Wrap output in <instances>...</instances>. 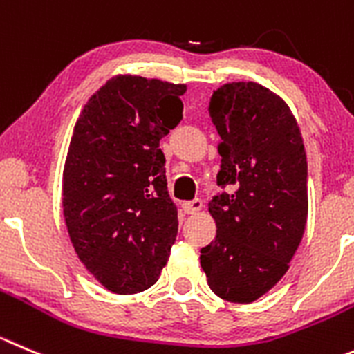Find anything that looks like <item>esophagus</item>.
<instances>
[{
    "label": "esophagus",
    "instance_id": "34e87169",
    "mask_svg": "<svg viewBox=\"0 0 354 354\" xmlns=\"http://www.w3.org/2000/svg\"><path fill=\"white\" fill-rule=\"evenodd\" d=\"M181 207H183V211L187 214H196V213H199L201 207H203V201H199V199L188 201V203L181 204Z\"/></svg>",
    "mask_w": 354,
    "mask_h": 354
}]
</instances>
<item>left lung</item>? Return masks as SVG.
Segmentation results:
<instances>
[{
	"mask_svg": "<svg viewBox=\"0 0 354 354\" xmlns=\"http://www.w3.org/2000/svg\"><path fill=\"white\" fill-rule=\"evenodd\" d=\"M207 110L222 138L216 180L230 192L207 204L216 236L201 250V267L220 299L250 304L285 276L302 241L306 148L288 104L255 82L222 85Z\"/></svg>",
	"mask_w": 354,
	"mask_h": 354,
	"instance_id": "1",
	"label": "left lung"
}]
</instances>
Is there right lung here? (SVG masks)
I'll return each instance as SVG.
<instances>
[{
	"label": "right lung",
	"mask_w": 354,
	"mask_h": 354,
	"mask_svg": "<svg viewBox=\"0 0 354 354\" xmlns=\"http://www.w3.org/2000/svg\"><path fill=\"white\" fill-rule=\"evenodd\" d=\"M185 84L117 75L78 117L62 171V213L85 269L120 295L150 288L178 234L158 148L180 124Z\"/></svg>",
	"instance_id": "1"
}]
</instances>
